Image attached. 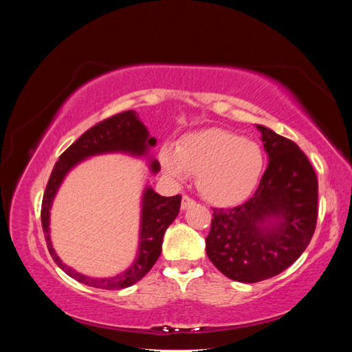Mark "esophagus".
Segmentation results:
<instances>
[{
    "mask_svg": "<svg viewBox=\"0 0 352 352\" xmlns=\"http://www.w3.org/2000/svg\"><path fill=\"white\" fill-rule=\"evenodd\" d=\"M195 204V201L190 198L189 195H184L182 197V210H186L188 207H190V206H194Z\"/></svg>",
    "mask_w": 352,
    "mask_h": 352,
    "instance_id": "obj_1",
    "label": "esophagus"
}]
</instances>
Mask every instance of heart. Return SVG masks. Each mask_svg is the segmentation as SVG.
I'll list each match as a JSON object with an SVG mask.
<instances>
[{
    "label": "heart",
    "instance_id": "b5f03b06",
    "mask_svg": "<svg viewBox=\"0 0 352 352\" xmlns=\"http://www.w3.org/2000/svg\"><path fill=\"white\" fill-rule=\"evenodd\" d=\"M162 166L173 177L197 175V184L208 201L233 204L257 185L264 166L261 148L250 140L223 129H207L185 136L163 148Z\"/></svg>",
    "mask_w": 352,
    "mask_h": 352
}]
</instances>
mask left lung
<instances>
[{
	"label": "left lung",
	"mask_w": 352,
	"mask_h": 352,
	"mask_svg": "<svg viewBox=\"0 0 352 352\" xmlns=\"http://www.w3.org/2000/svg\"><path fill=\"white\" fill-rule=\"evenodd\" d=\"M269 166L254 195L232 208H212L206 238L210 261L226 278L255 283L300 258L317 223L318 184L310 160L294 141L257 124ZM272 219L275 225L270 226Z\"/></svg>",
	"instance_id": "left-lung-1"
}]
</instances>
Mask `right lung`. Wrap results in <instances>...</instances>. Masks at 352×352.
<instances>
[{"mask_svg": "<svg viewBox=\"0 0 352 352\" xmlns=\"http://www.w3.org/2000/svg\"><path fill=\"white\" fill-rule=\"evenodd\" d=\"M138 117L140 116H138L136 111L127 110L94 124L83 135H80L79 140L74 141L67 150L60 155L58 162L56 163L54 168H52L44 192V198H42L41 221L42 229H44L47 247L52 260H54L58 267L65 270L70 278L76 279L83 285L100 287V289L116 291L123 289V287H129L138 280H141L144 276L153 269V265L158 260L160 254H162L164 232L179 214L182 197H162L154 192V189L151 188L145 189L142 198V221L140 238L141 242L138 257L126 272L114 276V278L105 279L88 278V276L79 274L78 272H74L73 269L67 267L66 264L61 263L50 241V208L52 198H54L61 180L65 179L69 170L73 166H76L79 162H82L83 158L95 154L114 151H123L133 155H144L148 151V146L155 145V138L148 136L146 127ZM151 168L154 173H157L160 170V164L157 160L151 163Z\"/></svg>", "mask_w": 352, "mask_h": 352, "instance_id": "obj_1", "label": "right lung"}]
</instances>
